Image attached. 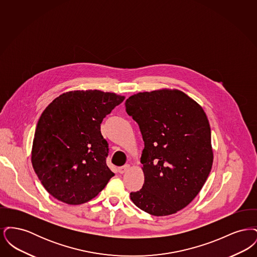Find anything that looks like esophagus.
Returning a JSON list of instances; mask_svg holds the SVG:
<instances>
[{
    "label": "esophagus",
    "mask_w": 257,
    "mask_h": 257,
    "mask_svg": "<svg viewBox=\"0 0 257 257\" xmlns=\"http://www.w3.org/2000/svg\"><path fill=\"white\" fill-rule=\"evenodd\" d=\"M129 169H130V165L126 164V165H124L123 167L118 168V172H119V173H121V174H123L124 172H126V171H128Z\"/></svg>",
    "instance_id": "34e87169"
}]
</instances>
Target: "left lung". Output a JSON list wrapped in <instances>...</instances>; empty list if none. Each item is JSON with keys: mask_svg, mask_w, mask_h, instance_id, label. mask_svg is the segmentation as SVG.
<instances>
[{"mask_svg": "<svg viewBox=\"0 0 257 257\" xmlns=\"http://www.w3.org/2000/svg\"><path fill=\"white\" fill-rule=\"evenodd\" d=\"M139 124L145 148V183L130 197L153 216L186 207L200 192L212 169L211 130L202 108L177 89L140 92L125 102Z\"/></svg>", "mask_w": 257, "mask_h": 257, "instance_id": "1", "label": "left lung"}]
</instances>
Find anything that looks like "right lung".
<instances>
[{
  "mask_svg": "<svg viewBox=\"0 0 257 257\" xmlns=\"http://www.w3.org/2000/svg\"><path fill=\"white\" fill-rule=\"evenodd\" d=\"M124 98L96 89L75 90L56 98L42 112L32 164L51 196L70 205L82 204L114 175L106 164L109 145L100 126Z\"/></svg>",
  "mask_w": 257,
  "mask_h": 257,
  "instance_id": "obj_1",
  "label": "right lung"
}]
</instances>
